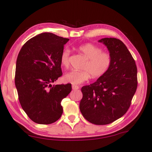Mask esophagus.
Instances as JSON below:
<instances>
[{"instance_id":"1","label":"esophagus","mask_w":152,"mask_h":152,"mask_svg":"<svg viewBox=\"0 0 152 152\" xmlns=\"http://www.w3.org/2000/svg\"><path fill=\"white\" fill-rule=\"evenodd\" d=\"M72 89L74 90H78L79 89V86H76V85H72Z\"/></svg>"}]
</instances>
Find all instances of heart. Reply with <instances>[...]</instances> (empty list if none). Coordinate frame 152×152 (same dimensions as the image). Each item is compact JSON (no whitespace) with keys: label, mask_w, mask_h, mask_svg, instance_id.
I'll list each match as a JSON object with an SVG mask.
<instances>
[{"label":"heart","mask_w":152,"mask_h":152,"mask_svg":"<svg viewBox=\"0 0 152 152\" xmlns=\"http://www.w3.org/2000/svg\"><path fill=\"white\" fill-rule=\"evenodd\" d=\"M78 51L86 58L82 71H71L64 77L65 82L74 85H78L86 82L88 79H97L106 74L112 63V55L109 52L103 51L102 48L90 43L84 44L78 47ZM70 50L64 48L60 56V63L64 68L70 64Z\"/></svg>","instance_id":"b5f03b06"}]
</instances>
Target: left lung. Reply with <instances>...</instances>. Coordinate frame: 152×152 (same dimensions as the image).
<instances>
[{"label": "left lung", "mask_w": 152, "mask_h": 152, "mask_svg": "<svg viewBox=\"0 0 152 152\" xmlns=\"http://www.w3.org/2000/svg\"><path fill=\"white\" fill-rule=\"evenodd\" d=\"M107 46L112 63L94 83L82 88L80 110L86 120L96 125L111 124L126 114L137 87L136 62L126 45L115 38L99 40Z\"/></svg>", "instance_id": "1"}]
</instances>
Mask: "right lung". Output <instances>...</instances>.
<instances>
[{"label":"right lung","instance_id":"right-lung-1","mask_svg":"<svg viewBox=\"0 0 152 152\" xmlns=\"http://www.w3.org/2000/svg\"><path fill=\"white\" fill-rule=\"evenodd\" d=\"M68 38L44 32L30 38L19 52L15 86L22 107L33 122L50 124L61 117V102L71 84L53 85L62 76L60 56Z\"/></svg>","mask_w":152,"mask_h":152}]
</instances>
